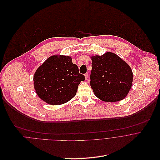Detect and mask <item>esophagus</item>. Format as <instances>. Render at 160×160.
<instances>
[{
	"mask_svg": "<svg viewBox=\"0 0 160 160\" xmlns=\"http://www.w3.org/2000/svg\"><path fill=\"white\" fill-rule=\"evenodd\" d=\"M84 76H85V78L87 79L88 78V73H86V74H84Z\"/></svg>",
	"mask_w": 160,
	"mask_h": 160,
	"instance_id": "1",
	"label": "esophagus"
}]
</instances>
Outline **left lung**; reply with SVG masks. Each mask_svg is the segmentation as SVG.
Returning a JSON list of instances; mask_svg holds the SVG:
<instances>
[{
  "mask_svg": "<svg viewBox=\"0 0 160 160\" xmlns=\"http://www.w3.org/2000/svg\"><path fill=\"white\" fill-rule=\"evenodd\" d=\"M91 60L90 86L94 94L107 102L123 100L132 84L133 74L130 66L112 52L93 56Z\"/></svg>",
  "mask_w": 160,
  "mask_h": 160,
  "instance_id": "left-lung-1",
  "label": "left lung"
}]
</instances>
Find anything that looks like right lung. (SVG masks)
Segmentation results:
<instances>
[{"instance_id":"right-lung-1","label":"right lung","mask_w":160,"mask_h":160,"mask_svg":"<svg viewBox=\"0 0 160 160\" xmlns=\"http://www.w3.org/2000/svg\"><path fill=\"white\" fill-rule=\"evenodd\" d=\"M84 75L79 72L69 56L53 55L48 58L36 71L34 86L38 97L52 105L65 103L75 97Z\"/></svg>"}]
</instances>
